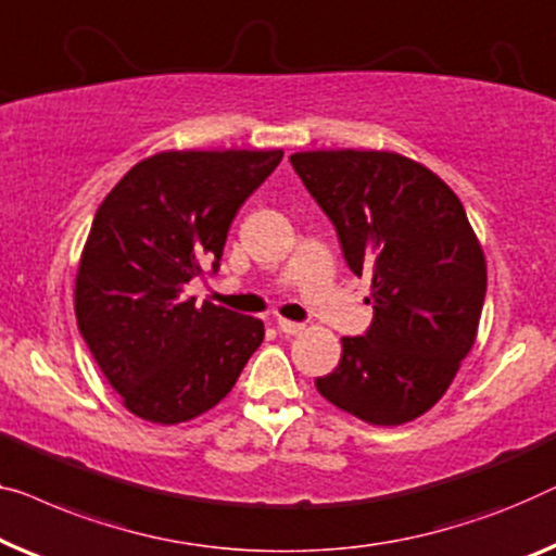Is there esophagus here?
<instances>
[{
	"mask_svg": "<svg viewBox=\"0 0 556 556\" xmlns=\"http://www.w3.org/2000/svg\"><path fill=\"white\" fill-rule=\"evenodd\" d=\"M278 331L286 333V336H298L305 331L303 324H295V320H286V318H278Z\"/></svg>",
	"mask_w": 556,
	"mask_h": 556,
	"instance_id": "esophagus-1",
	"label": "esophagus"
}]
</instances>
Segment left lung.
Here are the masks:
<instances>
[{"label": "left lung", "mask_w": 556, "mask_h": 556, "mask_svg": "<svg viewBox=\"0 0 556 556\" xmlns=\"http://www.w3.org/2000/svg\"><path fill=\"white\" fill-rule=\"evenodd\" d=\"M291 165L333 223L349 268L374 276L371 326L343 338L341 361L316 389L366 424L414 421L477 341L486 261L462 200L399 152L313 150Z\"/></svg>", "instance_id": "8db88e82"}]
</instances>
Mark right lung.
Wrapping results in <instances>:
<instances>
[{"instance_id": "1", "label": "right lung", "mask_w": 556, "mask_h": 556, "mask_svg": "<svg viewBox=\"0 0 556 556\" xmlns=\"http://www.w3.org/2000/svg\"><path fill=\"white\" fill-rule=\"evenodd\" d=\"M283 150H167L142 160L94 213L75 280L77 328L127 412L190 421L228 396L263 320L185 295L220 268L240 205Z\"/></svg>"}]
</instances>
